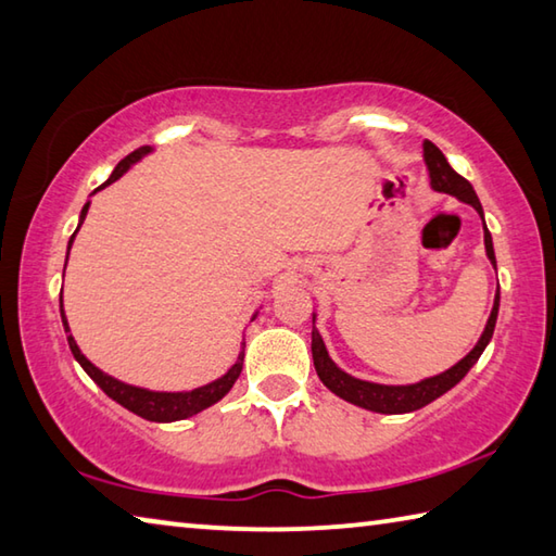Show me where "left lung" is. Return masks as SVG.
<instances>
[{"label":"left lung","instance_id":"obj_1","mask_svg":"<svg viewBox=\"0 0 556 556\" xmlns=\"http://www.w3.org/2000/svg\"><path fill=\"white\" fill-rule=\"evenodd\" d=\"M422 149H425V163H427V170H430V185H432V188L437 192L454 194L456 200L471 204V207L479 212V217L483 219V207H481L479 198H476L471 182L466 180V178H462V175L452 168L450 161L444 159V153L437 149L432 141H425ZM483 243H485V256H489V261L493 263V268H495L493 239H491L489 227H485V222H483ZM498 305H501V295H495L491 317H489V323H485V329H483V334L479 339V344H476L471 352L462 358L459 364H454L452 368H446V371L440 374V376L425 378V381H420V383L383 386V383L362 381V378H354V376L344 374L342 368H339L332 362V358H329L323 337H319V332L313 327V362H315V371L319 376V381H323L334 395L344 397L346 403H354L358 407H366V410H371V413L401 415V413L420 410V407L430 405L432 401H437V397L444 395L446 391H452V388L459 383L466 374L471 371V366L479 362V356L483 354V349L489 346L491 337H493L495 319H498ZM313 325H315V315H313Z\"/></svg>","mask_w":556,"mask_h":556}]
</instances>
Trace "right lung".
<instances>
[{
	"label": "right lung",
	"mask_w": 556,
	"mask_h": 556,
	"mask_svg": "<svg viewBox=\"0 0 556 556\" xmlns=\"http://www.w3.org/2000/svg\"><path fill=\"white\" fill-rule=\"evenodd\" d=\"M151 151H153L151 146H141V149H136L134 153L126 155V159L119 161V165H116V168L112 170V175L106 178V182H102L97 190H102V188H106V185H112L114 180H119L122 175L129 170L136 161H141L143 155H149ZM87 210H90V202H87L83 212H80V224L85 222ZM80 224H77V229H80ZM77 229H75V233H77ZM75 233L71 237V241H67V253H71ZM61 317H63V327L67 332V344H71V352L75 356V362L85 368V374L90 376L92 381L100 386L106 395L112 397V401H116L122 407H126L129 413L139 415V417H143V420H151V422H175V420H185V417H192V415H198L202 410H207L210 405L222 401V397L231 391V386L237 383V378H239L241 368H243V352H241L239 358H237V364H233L227 374L217 378V381L207 383V386L194 388V391H182V393L146 391V388L116 381V378H112L110 374L100 371V368H97L92 362H87V356L80 352V346L75 344V339L71 334V327H67L65 309H63V295H61ZM253 317H256V315H253Z\"/></svg>",
	"instance_id": "right-lung-1"
}]
</instances>
